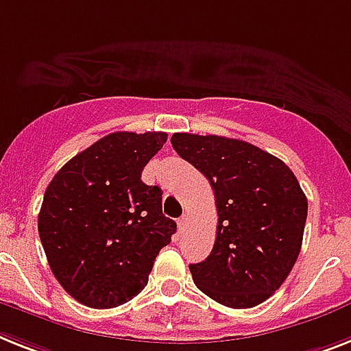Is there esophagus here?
Masks as SVG:
<instances>
[{
    "mask_svg": "<svg viewBox=\"0 0 351 351\" xmlns=\"http://www.w3.org/2000/svg\"><path fill=\"white\" fill-rule=\"evenodd\" d=\"M186 226H188V215H182L181 219H179V221H178L179 233H181V231H184V230H186Z\"/></svg>",
    "mask_w": 351,
    "mask_h": 351,
    "instance_id": "obj_1",
    "label": "esophagus"
}]
</instances>
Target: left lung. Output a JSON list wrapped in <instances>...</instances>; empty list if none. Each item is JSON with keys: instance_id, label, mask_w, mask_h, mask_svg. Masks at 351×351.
I'll use <instances>...</instances> for the list:
<instances>
[{"instance_id": "1", "label": "left lung", "mask_w": 351, "mask_h": 351, "mask_svg": "<svg viewBox=\"0 0 351 351\" xmlns=\"http://www.w3.org/2000/svg\"><path fill=\"white\" fill-rule=\"evenodd\" d=\"M173 150L215 192L217 239L192 263L193 283L231 308H251L280 289L300 254L308 202L282 159L242 140L176 132Z\"/></svg>"}]
</instances>
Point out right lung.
<instances>
[{
    "label": "right lung",
    "mask_w": 351,
    "mask_h": 351,
    "mask_svg": "<svg viewBox=\"0 0 351 351\" xmlns=\"http://www.w3.org/2000/svg\"><path fill=\"white\" fill-rule=\"evenodd\" d=\"M167 132H112L71 158L48 184L39 237L57 282L93 308L138 296L178 224L159 186L141 181Z\"/></svg>",
    "instance_id": "add662e5"
}]
</instances>
